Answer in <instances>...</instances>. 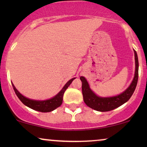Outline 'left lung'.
<instances>
[{"instance_id": "1", "label": "left lung", "mask_w": 147, "mask_h": 147, "mask_svg": "<svg viewBox=\"0 0 147 147\" xmlns=\"http://www.w3.org/2000/svg\"><path fill=\"white\" fill-rule=\"evenodd\" d=\"M135 57V74L134 77L127 89L119 95L113 97L102 98L98 96L90 89L87 80L83 76L80 77L82 82V90L84 101L86 105L92 109L100 112H108L119 107L130 99L137 85L138 78V60L136 51L134 50Z\"/></svg>"}]
</instances>
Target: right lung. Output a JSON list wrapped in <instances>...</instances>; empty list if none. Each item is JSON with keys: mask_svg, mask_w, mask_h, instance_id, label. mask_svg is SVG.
<instances>
[{"mask_svg": "<svg viewBox=\"0 0 147 147\" xmlns=\"http://www.w3.org/2000/svg\"><path fill=\"white\" fill-rule=\"evenodd\" d=\"M76 78H72L70 80H69L65 86H63V88H62V90L58 93L57 95L54 96L53 98H51V99L47 100H34L29 99L23 96L18 90L16 89L15 86L13 85V84L12 83V86H13V89L15 90V94H17V97L19 98V100L23 102V104H25V106H28V107L31 108V109L37 110V111L41 112H51L54 110L56 108L59 107L61 105L62 102H63V97L64 92L67 88H68L72 81L75 79Z\"/></svg>", "mask_w": 147, "mask_h": 147, "instance_id": "obj_1", "label": "right lung"}]
</instances>
